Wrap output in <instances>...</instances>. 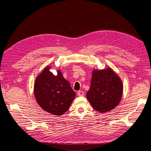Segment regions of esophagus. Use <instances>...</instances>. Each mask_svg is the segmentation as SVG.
I'll list each match as a JSON object with an SVG mask.
<instances>
[{"instance_id": "1", "label": "esophagus", "mask_w": 151, "mask_h": 151, "mask_svg": "<svg viewBox=\"0 0 151 151\" xmlns=\"http://www.w3.org/2000/svg\"><path fill=\"white\" fill-rule=\"evenodd\" d=\"M77 95H78L79 96H83L84 95V93L83 91H79L78 92H77Z\"/></svg>"}]
</instances>
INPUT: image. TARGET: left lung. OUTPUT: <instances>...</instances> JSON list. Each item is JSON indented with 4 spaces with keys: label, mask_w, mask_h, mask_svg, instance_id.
I'll return each mask as SVG.
<instances>
[{
    "label": "left lung",
    "mask_w": 151,
    "mask_h": 151,
    "mask_svg": "<svg viewBox=\"0 0 151 151\" xmlns=\"http://www.w3.org/2000/svg\"><path fill=\"white\" fill-rule=\"evenodd\" d=\"M122 94V80L111 68L93 70L86 96L95 110L101 113L112 110L119 104Z\"/></svg>",
    "instance_id": "obj_1"
}]
</instances>
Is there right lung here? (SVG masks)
I'll return each mask as SVG.
<instances>
[{
  "instance_id": "obj_1",
  "label": "right lung",
  "mask_w": 151,
  "mask_h": 151,
  "mask_svg": "<svg viewBox=\"0 0 151 151\" xmlns=\"http://www.w3.org/2000/svg\"><path fill=\"white\" fill-rule=\"evenodd\" d=\"M50 65L45 67L36 77L34 94L38 104L45 111L60 116L69 108L76 93L60 70L55 76L50 71Z\"/></svg>"
}]
</instances>
